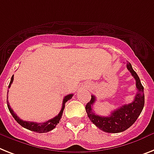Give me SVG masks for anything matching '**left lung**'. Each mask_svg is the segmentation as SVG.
<instances>
[{
  "label": "left lung",
  "mask_w": 154,
  "mask_h": 154,
  "mask_svg": "<svg viewBox=\"0 0 154 154\" xmlns=\"http://www.w3.org/2000/svg\"><path fill=\"white\" fill-rule=\"evenodd\" d=\"M127 68L131 73L136 82L138 93L134 97V101L128 105H122L121 107L112 111L109 116H97L93 112V105L96 101L94 95H91V101L86 105V111L91 121L103 131L108 133L124 131L136 121L144 107V88L141 83L139 77L133 70L131 64L129 62L127 63Z\"/></svg>",
  "instance_id": "8db88e82"
}]
</instances>
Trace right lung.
<instances>
[{
    "label": "right lung",
    "instance_id": "obj_1",
    "mask_svg": "<svg viewBox=\"0 0 154 154\" xmlns=\"http://www.w3.org/2000/svg\"><path fill=\"white\" fill-rule=\"evenodd\" d=\"M14 79V75L11 76V81H10V83L8 85V88H10L11 84L12 83ZM73 94H68L67 96L63 97V103H62V108L60 112H59V114L57 116H56L55 117H53L51 120H48V121L45 122V123H36V122H30V121H24V120L20 119V117H18L17 115H16L12 109H11L9 105V102L7 101V105L8 108V110L11 112V116H13V118L16 120V121H17V123L20 125H21L23 128H26L30 131H32L34 132H38V133H46L48 131H50L53 129V128H56V126L57 125V124H59L60 120V118L62 117V115H63V112L64 107H65V103L72 98Z\"/></svg>",
    "mask_w": 154,
    "mask_h": 154
}]
</instances>
